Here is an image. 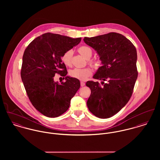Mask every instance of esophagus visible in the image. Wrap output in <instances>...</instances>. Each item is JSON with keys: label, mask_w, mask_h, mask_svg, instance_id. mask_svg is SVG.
<instances>
[{"label": "esophagus", "mask_w": 160, "mask_h": 160, "mask_svg": "<svg viewBox=\"0 0 160 160\" xmlns=\"http://www.w3.org/2000/svg\"><path fill=\"white\" fill-rule=\"evenodd\" d=\"M85 86V82H81V87H83V86Z\"/></svg>", "instance_id": "34e87169"}]
</instances>
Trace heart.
Wrapping results in <instances>:
<instances>
[{"label":"heart","mask_w":160,"mask_h":160,"mask_svg":"<svg viewBox=\"0 0 160 160\" xmlns=\"http://www.w3.org/2000/svg\"><path fill=\"white\" fill-rule=\"evenodd\" d=\"M79 53L86 59H89L92 55V50L88 46H81L78 49ZM72 50H69L67 51L62 57V62L67 67H70L71 65V59L72 56ZM89 63L93 67H97L98 65L97 61H89ZM91 69L90 68H74L69 71V75L74 78L81 81H85L89 76L92 74Z\"/></svg>","instance_id":"obj_1"}]
</instances>
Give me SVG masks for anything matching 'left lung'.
Instances as JSON below:
<instances>
[{
  "instance_id": "8db88e82",
  "label": "left lung",
  "mask_w": 160,
  "mask_h": 160,
  "mask_svg": "<svg viewBox=\"0 0 160 160\" xmlns=\"http://www.w3.org/2000/svg\"><path fill=\"white\" fill-rule=\"evenodd\" d=\"M84 41L96 51L102 65L93 76L102 80V86L97 81L86 84L91 90L88 107L99 118H110L127 104L132 95L138 75L136 48L125 36L116 32L86 37Z\"/></svg>"
}]
</instances>
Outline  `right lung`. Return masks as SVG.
<instances>
[{
	"label": "right lung",
	"mask_w": 160,
	"mask_h": 160,
	"mask_svg": "<svg viewBox=\"0 0 160 160\" xmlns=\"http://www.w3.org/2000/svg\"><path fill=\"white\" fill-rule=\"evenodd\" d=\"M81 41V38L45 33L34 39L24 50L21 71L24 86L32 105L47 117H58L67 112L80 88L79 79L67 76L62 57ZM56 73L66 77L65 83L54 81Z\"/></svg>",
	"instance_id": "obj_1"
}]
</instances>
